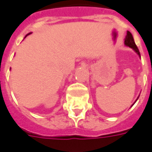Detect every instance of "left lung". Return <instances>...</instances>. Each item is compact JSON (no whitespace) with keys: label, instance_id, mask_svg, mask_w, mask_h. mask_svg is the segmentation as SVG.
Segmentation results:
<instances>
[{"label":"left lung","instance_id":"left-lung-1","mask_svg":"<svg viewBox=\"0 0 152 152\" xmlns=\"http://www.w3.org/2000/svg\"><path fill=\"white\" fill-rule=\"evenodd\" d=\"M124 43L126 46H127V47H129V48H132V49L135 51L136 53L139 55V57H140V52H139V49H138V48H137V46L135 45V42H134V40L133 36H132V34H131V33H130V31H127V34H126V39H125ZM138 98H139V97H138ZM138 98H137V100H138ZM137 100H136V101H137ZM133 104H132V105H133ZM132 105H131V106H132Z\"/></svg>","mask_w":152,"mask_h":152}]
</instances>
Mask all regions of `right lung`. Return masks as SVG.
Returning <instances> with one entry per match:
<instances>
[{
	"instance_id": "right-lung-1",
	"label": "right lung",
	"mask_w": 152,
	"mask_h": 152,
	"mask_svg": "<svg viewBox=\"0 0 152 152\" xmlns=\"http://www.w3.org/2000/svg\"><path fill=\"white\" fill-rule=\"evenodd\" d=\"M31 34V33H29V34H27V35H29V34ZM27 35H26V36H27Z\"/></svg>"
}]
</instances>
